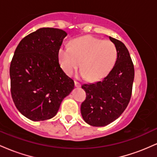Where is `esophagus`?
<instances>
[{
    "mask_svg": "<svg viewBox=\"0 0 157 157\" xmlns=\"http://www.w3.org/2000/svg\"><path fill=\"white\" fill-rule=\"evenodd\" d=\"M75 87L79 88V87H80L81 85H80V83H79L78 82H76V81H75Z\"/></svg>",
    "mask_w": 157,
    "mask_h": 157,
    "instance_id": "34e87169",
    "label": "esophagus"
}]
</instances>
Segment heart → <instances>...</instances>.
Wrapping results in <instances>:
<instances>
[{
    "label": "heart",
    "instance_id": "obj_1",
    "mask_svg": "<svg viewBox=\"0 0 157 157\" xmlns=\"http://www.w3.org/2000/svg\"><path fill=\"white\" fill-rule=\"evenodd\" d=\"M117 58V50L111 41L90 35L74 40L70 48L63 46L59 50V60L65 72L72 75L80 65V77L91 82L105 77Z\"/></svg>",
    "mask_w": 157,
    "mask_h": 157
}]
</instances>
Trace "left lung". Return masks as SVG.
Instances as JSON below:
<instances>
[{
    "label": "left lung",
    "mask_w": 157,
    "mask_h": 157,
    "mask_svg": "<svg viewBox=\"0 0 157 157\" xmlns=\"http://www.w3.org/2000/svg\"><path fill=\"white\" fill-rule=\"evenodd\" d=\"M116 46V63L101 81L83 84L86 99L80 111L84 121L95 127L105 126L123 113L130 101L134 68L128 50L123 43L109 37Z\"/></svg>",
    "instance_id": "left-lung-1"
}]
</instances>
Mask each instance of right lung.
<instances>
[{"instance_id": "obj_1", "label": "right lung", "mask_w": 157, "mask_h": 157, "mask_svg": "<svg viewBox=\"0 0 157 157\" xmlns=\"http://www.w3.org/2000/svg\"><path fill=\"white\" fill-rule=\"evenodd\" d=\"M67 33L40 28L21 40L10 65L11 94L17 110L32 121L55 116L75 82L60 68L59 50Z\"/></svg>"}]
</instances>
